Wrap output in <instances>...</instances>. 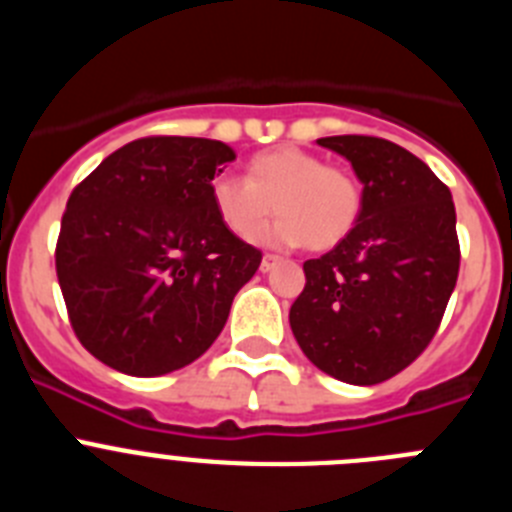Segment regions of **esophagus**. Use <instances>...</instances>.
<instances>
[{"mask_svg":"<svg viewBox=\"0 0 512 512\" xmlns=\"http://www.w3.org/2000/svg\"><path fill=\"white\" fill-rule=\"evenodd\" d=\"M277 261H279V256H274V253H264V259H261V271H271L274 269V266H277Z\"/></svg>","mask_w":512,"mask_h":512,"instance_id":"obj_1","label":"esophagus"}]
</instances>
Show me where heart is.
<instances>
[{
    "label": "heart",
    "mask_w": 512,
    "mask_h": 512,
    "mask_svg": "<svg viewBox=\"0 0 512 512\" xmlns=\"http://www.w3.org/2000/svg\"><path fill=\"white\" fill-rule=\"evenodd\" d=\"M212 210L243 241L264 228L271 210L279 220L261 233L266 246H310L328 251L351 233L361 210V192L348 171L295 146L256 153L246 166V182L217 176L210 187Z\"/></svg>",
    "instance_id": "1"
}]
</instances>
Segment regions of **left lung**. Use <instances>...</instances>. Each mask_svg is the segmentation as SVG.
I'll list each match as a JSON object with an SVG mask.
<instances>
[{
	"label": "left lung",
	"mask_w": 512,
	"mask_h": 512,
	"mask_svg": "<svg viewBox=\"0 0 512 512\" xmlns=\"http://www.w3.org/2000/svg\"><path fill=\"white\" fill-rule=\"evenodd\" d=\"M318 146L351 161L361 210L333 251L305 261L289 325L320 372L369 387L413 364L436 336L459 277L454 200L390 140L333 135Z\"/></svg>",
	"instance_id": "left-lung-1"
}]
</instances>
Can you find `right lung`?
Segmentation results:
<instances>
[{
  "mask_svg": "<svg viewBox=\"0 0 512 512\" xmlns=\"http://www.w3.org/2000/svg\"><path fill=\"white\" fill-rule=\"evenodd\" d=\"M233 158L220 140L140 138L71 192L56 274L74 333L102 364L161 377L220 336L261 264L212 210V179Z\"/></svg>",
  "mask_w": 512,
  "mask_h": 512,
  "instance_id": "right-lung-1",
  "label": "right lung"
}]
</instances>
